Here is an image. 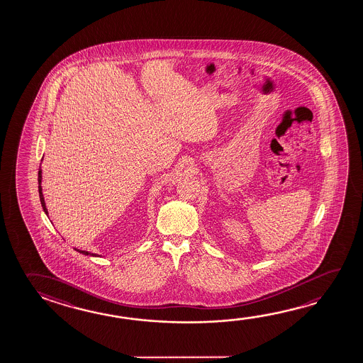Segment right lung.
<instances>
[{
	"mask_svg": "<svg viewBox=\"0 0 363 363\" xmlns=\"http://www.w3.org/2000/svg\"><path fill=\"white\" fill-rule=\"evenodd\" d=\"M38 182H39V197H40V202H42V208L44 210V213L48 215V210H47V206H45V201H44V196H43V189H42V169H39V173H38ZM79 253H82L84 256H94L99 257V255H95V253H89L87 250H76Z\"/></svg>",
	"mask_w": 363,
	"mask_h": 363,
	"instance_id": "obj_1",
	"label": "right lung"
}]
</instances>
